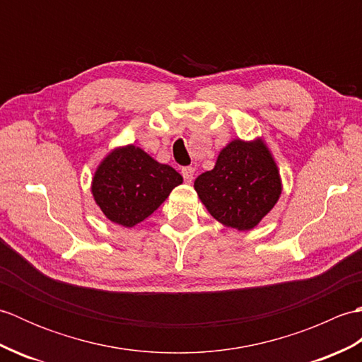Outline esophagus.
<instances>
[{
  "label": "esophagus",
  "instance_id": "obj_1",
  "mask_svg": "<svg viewBox=\"0 0 362 362\" xmlns=\"http://www.w3.org/2000/svg\"><path fill=\"white\" fill-rule=\"evenodd\" d=\"M194 171L196 169L193 166H185L182 168V175H183V180H185L187 183H191L194 179Z\"/></svg>",
  "mask_w": 362,
  "mask_h": 362
}]
</instances>
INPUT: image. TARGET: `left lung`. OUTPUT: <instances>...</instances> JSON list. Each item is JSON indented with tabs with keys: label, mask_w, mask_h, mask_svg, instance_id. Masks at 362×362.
Here are the masks:
<instances>
[{
	"label": "left lung",
	"mask_w": 362,
	"mask_h": 362,
	"mask_svg": "<svg viewBox=\"0 0 362 362\" xmlns=\"http://www.w3.org/2000/svg\"><path fill=\"white\" fill-rule=\"evenodd\" d=\"M194 189L211 216L236 230H250L274 209L281 180L264 141H230L211 171L201 174Z\"/></svg>",
	"instance_id": "obj_1"
}]
</instances>
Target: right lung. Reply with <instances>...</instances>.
I'll use <instances>...</instances> for the list:
<instances>
[{"instance_id":"right-lung-1","label":"right lung","mask_w":362,"mask_h":362,"mask_svg":"<svg viewBox=\"0 0 362 362\" xmlns=\"http://www.w3.org/2000/svg\"><path fill=\"white\" fill-rule=\"evenodd\" d=\"M182 182L174 168L129 144L113 149L101 161L91 182V193L107 219L134 227L151 216Z\"/></svg>"}]
</instances>
